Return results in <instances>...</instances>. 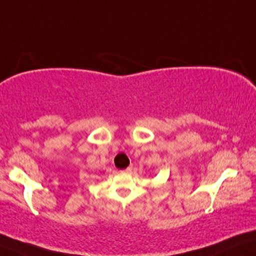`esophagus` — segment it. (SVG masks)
<instances>
[{"instance_id": "obj_1", "label": "esophagus", "mask_w": 256, "mask_h": 256, "mask_svg": "<svg viewBox=\"0 0 256 256\" xmlns=\"http://www.w3.org/2000/svg\"><path fill=\"white\" fill-rule=\"evenodd\" d=\"M132 170V167H128V168H126L124 170H122V172H130Z\"/></svg>"}]
</instances>
